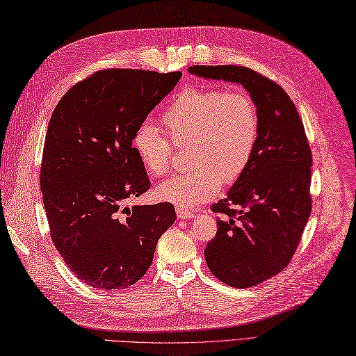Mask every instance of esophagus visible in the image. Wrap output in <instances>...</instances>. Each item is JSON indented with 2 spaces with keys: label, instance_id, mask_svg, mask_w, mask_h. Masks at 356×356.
I'll return each mask as SVG.
<instances>
[{
  "label": "esophagus",
  "instance_id": "1",
  "mask_svg": "<svg viewBox=\"0 0 356 356\" xmlns=\"http://www.w3.org/2000/svg\"><path fill=\"white\" fill-rule=\"evenodd\" d=\"M177 216H178V219H192V218H195V213L190 210H186V208H183V207H177Z\"/></svg>",
  "mask_w": 356,
  "mask_h": 356
}]
</instances>
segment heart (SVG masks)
<instances>
[{"label": "heart", "mask_w": 356, "mask_h": 356, "mask_svg": "<svg viewBox=\"0 0 356 356\" xmlns=\"http://www.w3.org/2000/svg\"><path fill=\"white\" fill-rule=\"evenodd\" d=\"M161 120L171 137L149 120L137 125L133 148L151 175L170 168L173 146L188 143V170L157 187V196L177 207L193 208L232 184L252 159L259 131L257 104L249 93L216 88H188L164 110Z\"/></svg>", "instance_id": "b5f03b06"}]
</instances>
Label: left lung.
Instances as JSON below:
<instances>
[{"label": "left lung", "instance_id": "left-lung-1", "mask_svg": "<svg viewBox=\"0 0 356 356\" xmlns=\"http://www.w3.org/2000/svg\"><path fill=\"white\" fill-rule=\"evenodd\" d=\"M188 72L238 83L257 104L259 131L252 159L228 196L211 205L223 218L204 250L219 281L254 287L287 267L309 218L313 157L305 129L287 92L252 69L197 65Z\"/></svg>", "mask_w": 356, "mask_h": 356}]
</instances>
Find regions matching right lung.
Here are the masks:
<instances>
[{
	"instance_id": "obj_1",
	"label": "right lung",
	"mask_w": 356,
	"mask_h": 356,
	"mask_svg": "<svg viewBox=\"0 0 356 356\" xmlns=\"http://www.w3.org/2000/svg\"><path fill=\"white\" fill-rule=\"evenodd\" d=\"M181 75L104 69L69 89L49 119L40 190L51 240L76 278L98 290L140 280L177 219L169 202H127L151 186L133 148L134 129Z\"/></svg>"
}]
</instances>
